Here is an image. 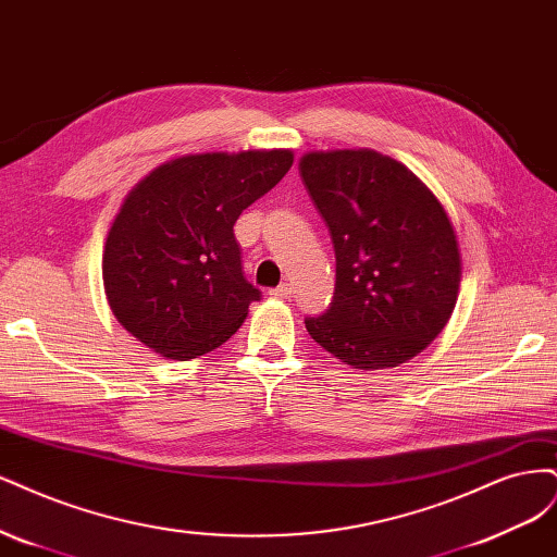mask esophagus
Masks as SVG:
<instances>
[{
  "instance_id": "34e87169",
  "label": "esophagus",
  "mask_w": 557,
  "mask_h": 557,
  "mask_svg": "<svg viewBox=\"0 0 557 557\" xmlns=\"http://www.w3.org/2000/svg\"><path fill=\"white\" fill-rule=\"evenodd\" d=\"M292 294H294L292 284H280V286H275V289H271L273 298H292Z\"/></svg>"
}]
</instances>
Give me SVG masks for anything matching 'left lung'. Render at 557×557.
I'll return each instance as SVG.
<instances>
[{"mask_svg":"<svg viewBox=\"0 0 557 557\" xmlns=\"http://www.w3.org/2000/svg\"><path fill=\"white\" fill-rule=\"evenodd\" d=\"M298 171L335 249L333 302L305 329L351 368L407 363L458 300L462 263L444 206L398 159L368 148L308 152Z\"/></svg>","mask_w":557,"mask_h":557,"instance_id":"obj_1","label":"left lung"}]
</instances>
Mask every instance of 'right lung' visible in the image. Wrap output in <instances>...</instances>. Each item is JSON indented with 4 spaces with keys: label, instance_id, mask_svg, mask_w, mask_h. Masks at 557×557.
Here are the masks:
<instances>
[{
    "label": "right lung",
    "instance_id": "obj_1",
    "mask_svg": "<svg viewBox=\"0 0 557 557\" xmlns=\"http://www.w3.org/2000/svg\"><path fill=\"white\" fill-rule=\"evenodd\" d=\"M292 164V150L185 154L124 196L101 275L115 319L138 343L187 361L243 326L261 292L243 277L233 224Z\"/></svg>",
    "mask_w": 557,
    "mask_h": 557
}]
</instances>
